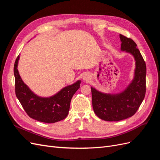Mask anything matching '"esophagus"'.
<instances>
[{"mask_svg": "<svg viewBox=\"0 0 160 160\" xmlns=\"http://www.w3.org/2000/svg\"><path fill=\"white\" fill-rule=\"evenodd\" d=\"M89 78H90V77H89V75L88 74H85L83 77V79L84 81H88V80H89Z\"/></svg>", "mask_w": 160, "mask_h": 160, "instance_id": "34e87169", "label": "esophagus"}]
</instances>
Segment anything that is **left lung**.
<instances>
[{"mask_svg": "<svg viewBox=\"0 0 160 160\" xmlns=\"http://www.w3.org/2000/svg\"><path fill=\"white\" fill-rule=\"evenodd\" d=\"M121 50L130 53L135 61L134 78L128 88L118 94L104 93L91 88L95 113L108 122H118L133 116L146 95V65L137 45L132 38L119 35Z\"/></svg>", "mask_w": 160, "mask_h": 160, "instance_id": "1", "label": "left lung"}]
</instances>
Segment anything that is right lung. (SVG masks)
Masks as SVG:
<instances>
[{"instance_id": "right-lung-1", "label": "right lung", "mask_w": 160, "mask_h": 160, "mask_svg": "<svg viewBox=\"0 0 160 160\" xmlns=\"http://www.w3.org/2000/svg\"><path fill=\"white\" fill-rule=\"evenodd\" d=\"M19 58L18 55L14 65L15 93L27 115L38 122L48 123L64 119L69 113L72 96L80 88L81 81L65 87L49 98H42L34 93L22 80L17 69Z\"/></svg>"}]
</instances>
